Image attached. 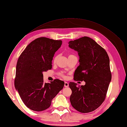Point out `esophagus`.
I'll return each mask as SVG.
<instances>
[{
    "mask_svg": "<svg viewBox=\"0 0 127 127\" xmlns=\"http://www.w3.org/2000/svg\"><path fill=\"white\" fill-rule=\"evenodd\" d=\"M64 87H69V84L67 83V82H66V81H65L64 82Z\"/></svg>",
    "mask_w": 127,
    "mask_h": 127,
    "instance_id": "esophagus-1",
    "label": "esophagus"
}]
</instances>
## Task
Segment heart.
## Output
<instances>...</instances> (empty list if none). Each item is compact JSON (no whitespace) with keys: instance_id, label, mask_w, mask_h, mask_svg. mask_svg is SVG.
I'll return each instance as SVG.
<instances>
[{"instance_id":"heart-1","label":"heart","mask_w":127,"mask_h":127,"mask_svg":"<svg viewBox=\"0 0 127 127\" xmlns=\"http://www.w3.org/2000/svg\"><path fill=\"white\" fill-rule=\"evenodd\" d=\"M74 56V55H71V54H70V55H68V58L69 57H71V56ZM57 56H56L54 58V59H53V63H55V62H56V60H57ZM59 75H60L61 76H62V77H64V78L65 76V75H64V73H60L59 74Z\"/></svg>"}]
</instances>
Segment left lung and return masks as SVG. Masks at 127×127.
Listing matches in <instances>:
<instances>
[{"label": "left lung", "instance_id": "8db88e82", "mask_svg": "<svg viewBox=\"0 0 127 127\" xmlns=\"http://www.w3.org/2000/svg\"><path fill=\"white\" fill-rule=\"evenodd\" d=\"M69 44L79 56L80 64L74 72V80L86 83L80 86L70 82V100L72 107L80 112H91L106 98L112 77L109 57L106 50L90 37H81Z\"/></svg>", "mask_w": 127, "mask_h": 127}]
</instances>
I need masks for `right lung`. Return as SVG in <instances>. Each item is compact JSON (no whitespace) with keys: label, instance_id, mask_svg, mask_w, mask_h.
<instances>
[{"label":"right lung","instance_id":"right-lung-1","mask_svg":"<svg viewBox=\"0 0 127 127\" xmlns=\"http://www.w3.org/2000/svg\"><path fill=\"white\" fill-rule=\"evenodd\" d=\"M62 44V40L39 37L28 44L18 59L15 87L25 105L32 110L49 108L64 88V83L58 79L44 83L42 74L52 69L53 57Z\"/></svg>","mask_w":127,"mask_h":127}]
</instances>
